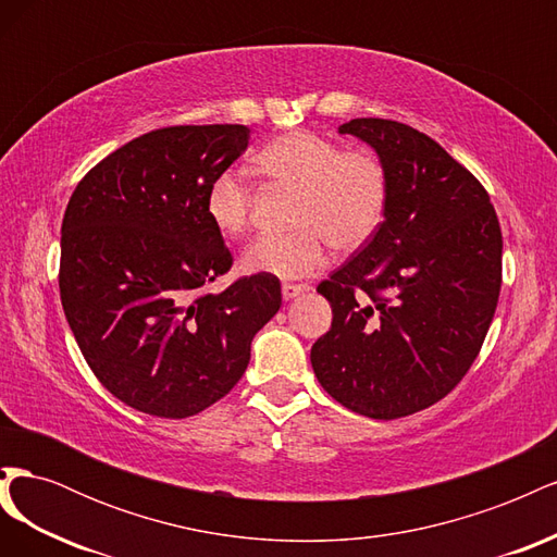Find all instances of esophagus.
<instances>
[{"instance_id": "obj_1", "label": "esophagus", "mask_w": 557, "mask_h": 557, "mask_svg": "<svg viewBox=\"0 0 557 557\" xmlns=\"http://www.w3.org/2000/svg\"><path fill=\"white\" fill-rule=\"evenodd\" d=\"M309 290L307 283H283L281 285V293H283V299H295L297 295H305Z\"/></svg>"}]
</instances>
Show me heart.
Instances as JSON below:
<instances>
[{
    "label": "heart",
    "instance_id": "heart-1",
    "mask_svg": "<svg viewBox=\"0 0 557 557\" xmlns=\"http://www.w3.org/2000/svg\"><path fill=\"white\" fill-rule=\"evenodd\" d=\"M256 170L297 190L290 234H262L242 252L246 274L301 278L323 264L325 244L358 250L383 225L391 197L385 164L372 150H344L309 129L285 132L256 156ZM252 188L237 170L218 172L205 193V213L223 237L248 227Z\"/></svg>",
    "mask_w": 557,
    "mask_h": 557
}]
</instances>
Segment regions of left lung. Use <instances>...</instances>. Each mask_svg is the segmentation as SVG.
<instances>
[{
  "instance_id": "8db88e82",
  "label": "left lung",
  "mask_w": 557,
  "mask_h": 557,
  "mask_svg": "<svg viewBox=\"0 0 557 557\" xmlns=\"http://www.w3.org/2000/svg\"><path fill=\"white\" fill-rule=\"evenodd\" d=\"M339 134L376 150L391 197L374 237L318 285L334 318L311 364L342 407L404 418L476 360L499 299L502 230L483 185L428 134L383 117Z\"/></svg>"
}]
</instances>
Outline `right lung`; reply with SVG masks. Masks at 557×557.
<instances>
[{
  "mask_svg": "<svg viewBox=\"0 0 557 557\" xmlns=\"http://www.w3.org/2000/svg\"><path fill=\"white\" fill-rule=\"evenodd\" d=\"M246 125H176L113 150L83 176L60 239V299L92 374L127 407L188 418L244 376L281 309L276 276L223 293L232 252L205 213L211 178L248 148Z\"/></svg>",
  "mask_w": 557,
  "mask_h": 557,
  "instance_id": "right-lung-1",
  "label": "right lung"
}]
</instances>
